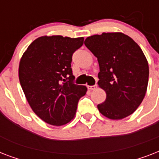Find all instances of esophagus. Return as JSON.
Listing matches in <instances>:
<instances>
[{
  "instance_id": "1",
  "label": "esophagus",
  "mask_w": 159,
  "mask_h": 159,
  "mask_svg": "<svg viewBox=\"0 0 159 159\" xmlns=\"http://www.w3.org/2000/svg\"><path fill=\"white\" fill-rule=\"evenodd\" d=\"M87 88H88L89 90H91V91H92V90L97 89V85H93V86H88V87H87Z\"/></svg>"
}]
</instances>
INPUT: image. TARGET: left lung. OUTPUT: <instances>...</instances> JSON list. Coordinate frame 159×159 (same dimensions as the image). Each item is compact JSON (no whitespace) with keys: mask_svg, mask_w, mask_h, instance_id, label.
I'll return each mask as SVG.
<instances>
[{"mask_svg":"<svg viewBox=\"0 0 159 159\" xmlns=\"http://www.w3.org/2000/svg\"><path fill=\"white\" fill-rule=\"evenodd\" d=\"M85 45L97 57L98 85L106 93L99 111L111 120H121L133 114L145 97L148 63L133 39L120 32L87 37Z\"/></svg>","mask_w":159,"mask_h":159,"instance_id":"obj_1","label":"left lung"}]
</instances>
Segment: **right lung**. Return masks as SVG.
Here are the masks:
<instances>
[{
	"instance_id": "obj_1",
	"label": "right lung",
	"mask_w": 159,
	"mask_h": 159,
	"mask_svg": "<svg viewBox=\"0 0 159 159\" xmlns=\"http://www.w3.org/2000/svg\"><path fill=\"white\" fill-rule=\"evenodd\" d=\"M83 37L41 36L23 53L19 79L33 111L46 123L60 126L69 123L86 86L74 84L71 68L72 53L83 44Z\"/></svg>"
}]
</instances>
